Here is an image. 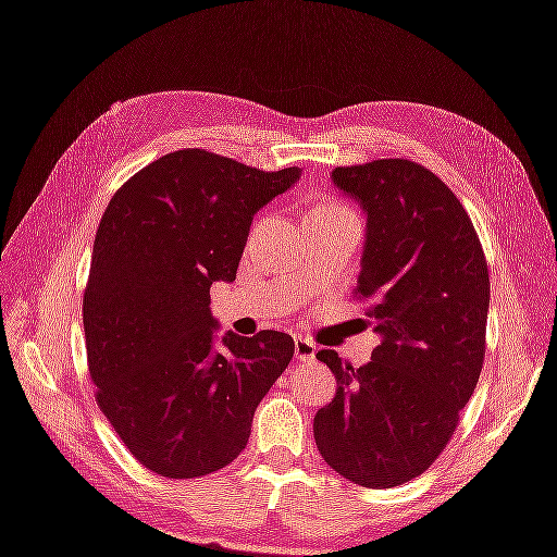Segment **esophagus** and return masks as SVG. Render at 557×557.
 Returning <instances> with one entry per match:
<instances>
[{
    "mask_svg": "<svg viewBox=\"0 0 557 557\" xmlns=\"http://www.w3.org/2000/svg\"><path fill=\"white\" fill-rule=\"evenodd\" d=\"M295 357L299 361H312L317 357V347L314 342L305 339V337H295Z\"/></svg>",
    "mask_w": 557,
    "mask_h": 557,
    "instance_id": "esophagus-1",
    "label": "esophagus"
}]
</instances>
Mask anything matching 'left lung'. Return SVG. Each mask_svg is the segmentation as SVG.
<instances>
[{
  "mask_svg": "<svg viewBox=\"0 0 557 557\" xmlns=\"http://www.w3.org/2000/svg\"><path fill=\"white\" fill-rule=\"evenodd\" d=\"M332 183L367 218L357 289L372 297L379 344L359 369L317 351L337 394L317 411L314 441L344 479L392 488L436 461L479 384L488 268L469 213L423 165L334 168Z\"/></svg>",
  "mask_w": 557,
  "mask_h": 557,
  "instance_id": "obj_1",
  "label": "left lung"
}]
</instances>
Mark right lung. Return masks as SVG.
<instances>
[{
	"label": "right lung",
	"instance_id": "add662e5",
	"mask_svg": "<svg viewBox=\"0 0 557 557\" xmlns=\"http://www.w3.org/2000/svg\"><path fill=\"white\" fill-rule=\"evenodd\" d=\"M299 175L185 148L106 208L84 295L88 372L113 431L153 473L196 479L235 461L295 355L285 332L218 337L210 285L235 280L255 213Z\"/></svg>",
	"mask_w": 557,
	"mask_h": 557
}]
</instances>
